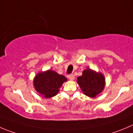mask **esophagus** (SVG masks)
Wrapping results in <instances>:
<instances>
[{
  "mask_svg": "<svg viewBox=\"0 0 133 133\" xmlns=\"http://www.w3.org/2000/svg\"><path fill=\"white\" fill-rule=\"evenodd\" d=\"M69 79H70V80L72 81V80H74V79H75V76H74L73 75V74H71V75H69Z\"/></svg>",
  "mask_w": 133,
  "mask_h": 133,
  "instance_id": "34e87169",
  "label": "esophagus"
}]
</instances>
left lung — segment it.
Returning <instances> with one entry per match:
<instances>
[{
	"mask_svg": "<svg viewBox=\"0 0 133 133\" xmlns=\"http://www.w3.org/2000/svg\"><path fill=\"white\" fill-rule=\"evenodd\" d=\"M77 83L83 94L91 98H95L104 89L105 77L100 72L87 69L77 78Z\"/></svg>",
	"mask_w": 133,
	"mask_h": 133,
	"instance_id": "8db88e82",
	"label": "left lung"
}]
</instances>
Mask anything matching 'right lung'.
Here are the masks:
<instances>
[{
    "instance_id": "right-lung-1",
    "label": "right lung",
    "mask_w": 133,
    "mask_h": 133,
    "mask_svg": "<svg viewBox=\"0 0 133 133\" xmlns=\"http://www.w3.org/2000/svg\"><path fill=\"white\" fill-rule=\"evenodd\" d=\"M66 81L64 76L49 69L36 74L33 79V86L42 97L50 98L59 93V89Z\"/></svg>"
}]
</instances>
